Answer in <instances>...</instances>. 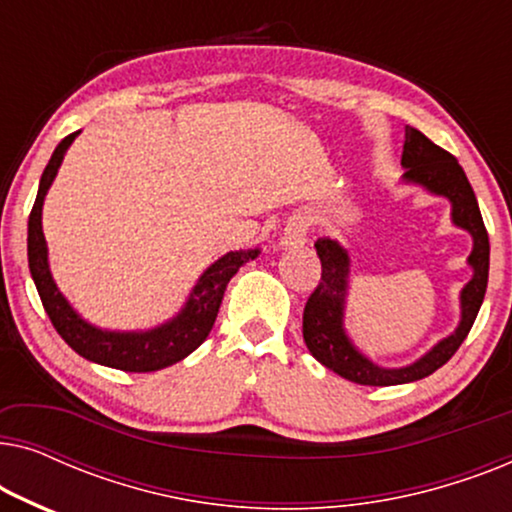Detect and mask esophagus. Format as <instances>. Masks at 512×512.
Returning <instances> with one entry per match:
<instances>
[{
  "instance_id": "esophagus-1",
  "label": "esophagus",
  "mask_w": 512,
  "mask_h": 512,
  "mask_svg": "<svg viewBox=\"0 0 512 512\" xmlns=\"http://www.w3.org/2000/svg\"><path fill=\"white\" fill-rule=\"evenodd\" d=\"M307 240V223L300 219V216H293V219L286 223L284 228V235H282V247L284 249H296V247H303Z\"/></svg>"
}]
</instances>
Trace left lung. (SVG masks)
Masks as SVG:
<instances>
[{
  "label": "left lung",
  "mask_w": 512,
  "mask_h": 512,
  "mask_svg": "<svg viewBox=\"0 0 512 512\" xmlns=\"http://www.w3.org/2000/svg\"><path fill=\"white\" fill-rule=\"evenodd\" d=\"M401 165L403 184L419 186L426 193L445 198L452 205V223L473 237V249L466 263L471 265L473 277L459 293V324L447 338L438 340L429 352L417 361L401 368H384L361 352L345 328V307L349 293V254L338 240L319 237L314 242L321 261V282L307 300L303 312V338L310 354L321 366L345 377L349 382L368 384V387H391V384L417 382L436 373L457 352L466 340L475 317H478L487 291L489 275V237L482 223V214L475 193L468 184L466 172L459 160L440 149L417 128L405 125V144Z\"/></svg>",
  "instance_id": "1"
}]
</instances>
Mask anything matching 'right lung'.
I'll return each instance as SVG.
<instances>
[{
	"mask_svg": "<svg viewBox=\"0 0 512 512\" xmlns=\"http://www.w3.org/2000/svg\"><path fill=\"white\" fill-rule=\"evenodd\" d=\"M76 135L79 132H72L55 146L53 156L41 174L37 200H34L30 221H27V261H30V272L41 303H44L48 319L60 333V338L83 359L107 368L128 370V373H151V370L172 366V363L186 359L207 340L228 282L244 263L254 261L261 249L228 251L226 256L214 261L195 282L184 307L165 324L146 328V331H107V328L90 324L74 310L55 284L51 265H48L44 228H41L46 193Z\"/></svg>",
	"mask_w": 512,
	"mask_h": 512,
	"instance_id": "add662e5",
	"label": "right lung"
}]
</instances>
